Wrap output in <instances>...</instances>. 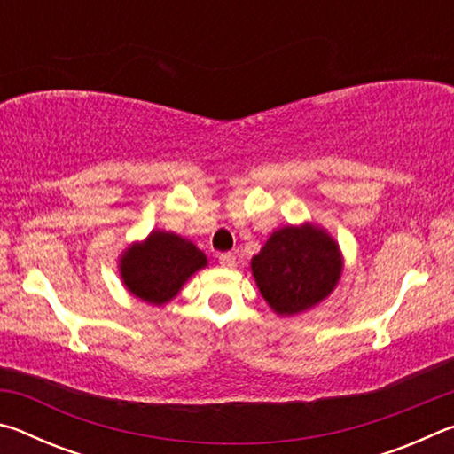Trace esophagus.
<instances>
[{"label": "esophagus", "instance_id": "esophagus-1", "mask_svg": "<svg viewBox=\"0 0 454 454\" xmlns=\"http://www.w3.org/2000/svg\"><path fill=\"white\" fill-rule=\"evenodd\" d=\"M220 266L222 268H234L236 256L234 254H220Z\"/></svg>", "mask_w": 454, "mask_h": 454}]
</instances>
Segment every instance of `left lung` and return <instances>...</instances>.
Masks as SVG:
<instances>
[{
    "label": "left lung",
    "mask_w": 454,
    "mask_h": 454,
    "mask_svg": "<svg viewBox=\"0 0 454 454\" xmlns=\"http://www.w3.org/2000/svg\"><path fill=\"white\" fill-rule=\"evenodd\" d=\"M342 270L340 246L314 222L274 230L250 260L260 294L278 317H296L326 301Z\"/></svg>",
    "instance_id": "obj_1"
}]
</instances>
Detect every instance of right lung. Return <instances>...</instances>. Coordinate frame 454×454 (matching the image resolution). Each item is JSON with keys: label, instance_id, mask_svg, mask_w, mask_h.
I'll return each instance as SVG.
<instances>
[{"label": "right lung", "instance_id": "obj_1", "mask_svg": "<svg viewBox=\"0 0 454 454\" xmlns=\"http://www.w3.org/2000/svg\"><path fill=\"white\" fill-rule=\"evenodd\" d=\"M206 266L208 258L194 242L160 228L129 244L118 258L121 284L129 294L152 306L170 302Z\"/></svg>", "mask_w": 454, "mask_h": 454}]
</instances>
